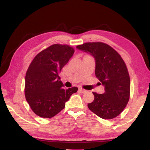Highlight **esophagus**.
Wrapping results in <instances>:
<instances>
[{
	"instance_id": "obj_1",
	"label": "esophagus",
	"mask_w": 150,
	"mask_h": 150,
	"mask_svg": "<svg viewBox=\"0 0 150 150\" xmlns=\"http://www.w3.org/2000/svg\"><path fill=\"white\" fill-rule=\"evenodd\" d=\"M79 90L80 91V92H81V93H86V92H87V90H84V89H82V88H79Z\"/></svg>"
}]
</instances>
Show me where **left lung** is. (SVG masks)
<instances>
[{
	"label": "left lung",
	"instance_id": "8db88e82",
	"mask_svg": "<svg viewBox=\"0 0 150 150\" xmlns=\"http://www.w3.org/2000/svg\"><path fill=\"white\" fill-rule=\"evenodd\" d=\"M76 47L93 57L95 75L104 87L103 94L93 92L94 100L88 108L102 119H113L124 110L129 98L130 79L125 62L103 42H87Z\"/></svg>",
	"mask_w": 150,
	"mask_h": 150
}]
</instances>
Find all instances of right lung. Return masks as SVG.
Returning a JSON list of instances; mask_svg holds the SVG:
<instances>
[{
    "mask_svg": "<svg viewBox=\"0 0 150 150\" xmlns=\"http://www.w3.org/2000/svg\"><path fill=\"white\" fill-rule=\"evenodd\" d=\"M75 52L68 45L56 44L35 56L25 78V96L31 110L38 116L52 118L65 107L77 87L64 89L59 73Z\"/></svg>",
    "mask_w": 150,
    "mask_h": 150,
    "instance_id": "1",
    "label": "right lung"
}]
</instances>
